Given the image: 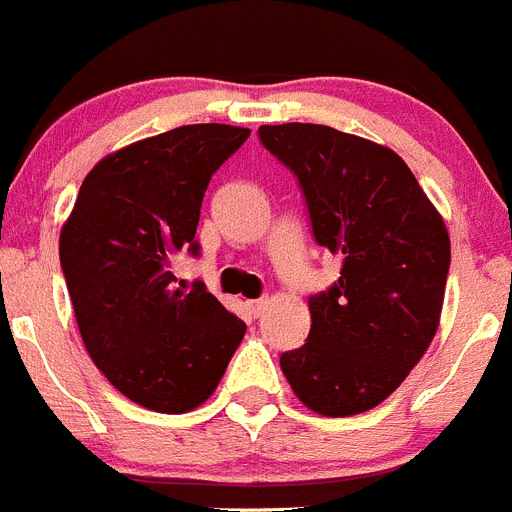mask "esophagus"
<instances>
[{"label": "esophagus", "mask_w": 512, "mask_h": 512, "mask_svg": "<svg viewBox=\"0 0 512 512\" xmlns=\"http://www.w3.org/2000/svg\"><path fill=\"white\" fill-rule=\"evenodd\" d=\"M265 306H268V299H255V301H250L252 317H260L262 311H265Z\"/></svg>", "instance_id": "obj_1"}]
</instances>
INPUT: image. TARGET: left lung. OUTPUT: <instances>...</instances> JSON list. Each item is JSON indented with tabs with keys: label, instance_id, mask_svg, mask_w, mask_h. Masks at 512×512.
I'll return each mask as SVG.
<instances>
[{
	"label": "left lung",
	"instance_id": "obj_1",
	"mask_svg": "<svg viewBox=\"0 0 512 512\" xmlns=\"http://www.w3.org/2000/svg\"><path fill=\"white\" fill-rule=\"evenodd\" d=\"M260 141L299 177L314 239L342 257L335 286L309 299V340L281 355L283 376L317 415H361L438 332L448 229L389 146L317 123L260 126Z\"/></svg>",
	"mask_w": 512,
	"mask_h": 512
}]
</instances>
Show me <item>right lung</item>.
Instances as JSON below:
<instances>
[{
    "label": "right lung",
    "mask_w": 512,
    "mask_h": 512,
    "mask_svg": "<svg viewBox=\"0 0 512 512\" xmlns=\"http://www.w3.org/2000/svg\"><path fill=\"white\" fill-rule=\"evenodd\" d=\"M250 128L195 123L113 151L90 170L59 255L79 335L123 397L180 415L211 397L247 324L172 260L198 255L195 229L211 175Z\"/></svg>",
    "instance_id": "1"
}]
</instances>
